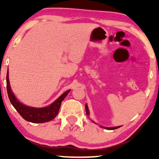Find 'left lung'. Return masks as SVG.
Here are the masks:
<instances>
[{"mask_svg":"<svg viewBox=\"0 0 159 159\" xmlns=\"http://www.w3.org/2000/svg\"><path fill=\"white\" fill-rule=\"evenodd\" d=\"M85 111H86V114H87V116H89V114H90V111H89V109H88V105H85ZM93 123L94 122V121H92ZM100 127H102V128H104V129H117V128L120 127L121 126H118V127H103V126H100Z\"/></svg>","mask_w":159,"mask_h":159,"instance_id":"left-lung-1","label":"left lung"}]
</instances>
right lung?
Wrapping results in <instances>:
<instances>
[{
	"instance_id": "right-lung-1",
	"label": "right lung",
	"mask_w": 159,
	"mask_h": 159,
	"mask_svg": "<svg viewBox=\"0 0 159 159\" xmlns=\"http://www.w3.org/2000/svg\"><path fill=\"white\" fill-rule=\"evenodd\" d=\"M6 87H7V93L11 103L16 108V110L23 119L32 123H44L51 121L52 119L55 118L57 116L63 100L70 92V90L66 91L60 97H58L53 103L50 104L46 107L35 108L25 105L24 103H21L15 96L11 88L9 78H8V69L7 71V75H6Z\"/></svg>"
}]
</instances>
